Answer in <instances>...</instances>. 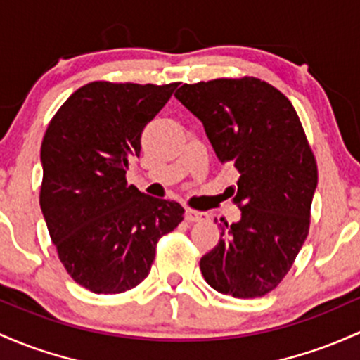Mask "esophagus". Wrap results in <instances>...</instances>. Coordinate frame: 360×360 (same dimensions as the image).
<instances>
[{
	"mask_svg": "<svg viewBox=\"0 0 360 360\" xmlns=\"http://www.w3.org/2000/svg\"><path fill=\"white\" fill-rule=\"evenodd\" d=\"M205 219H207V213L198 212V210H191V208H188L186 210L188 222H200V220H205Z\"/></svg>",
	"mask_w": 360,
	"mask_h": 360,
	"instance_id": "obj_1",
	"label": "esophagus"
}]
</instances>
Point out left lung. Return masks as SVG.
<instances>
[{"label":"left lung","mask_w":360,"mask_h":360,"mask_svg":"<svg viewBox=\"0 0 360 360\" xmlns=\"http://www.w3.org/2000/svg\"><path fill=\"white\" fill-rule=\"evenodd\" d=\"M174 96L203 122L219 160L239 172L229 189L240 220L220 219L201 274L220 294L262 297L282 282L309 232L318 165L297 112L255 77L184 84Z\"/></svg>","instance_id":"left-lung-1"}]
</instances>
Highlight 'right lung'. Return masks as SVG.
Listing matches in <instances>:
<instances>
[{"instance_id":"obj_1","label":"right lung","mask_w":360,"mask_h":360,"mask_svg":"<svg viewBox=\"0 0 360 360\" xmlns=\"http://www.w3.org/2000/svg\"><path fill=\"white\" fill-rule=\"evenodd\" d=\"M177 84L92 82L71 94L41 147V210L71 278L94 294L143 282L159 239L184 219L176 201L126 183L141 131Z\"/></svg>"}]
</instances>
